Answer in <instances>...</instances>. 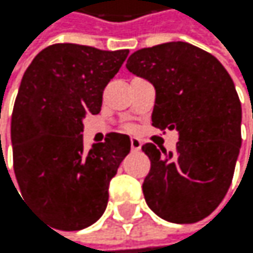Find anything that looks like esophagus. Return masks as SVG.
<instances>
[{
	"mask_svg": "<svg viewBox=\"0 0 253 253\" xmlns=\"http://www.w3.org/2000/svg\"><path fill=\"white\" fill-rule=\"evenodd\" d=\"M141 147H142V142L138 138H132L130 139V149H132V152H138V150H141Z\"/></svg>",
	"mask_w": 253,
	"mask_h": 253,
	"instance_id": "esophagus-1",
	"label": "esophagus"
}]
</instances>
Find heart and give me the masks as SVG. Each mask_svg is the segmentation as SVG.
<instances>
[{
    "instance_id": "b5f03b06",
    "label": "heart",
    "mask_w": 253,
    "mask_h": 253,
    "mask_svg": "<svg viewBox=\"0 0 253 253\" xmlns=\"http://www.w3.org/2000/svg\"><path fill=\"white\" fill-rule=\"evenodd\" d=\"M130 129H132V127H130Z\"/></svg>"
}]
</instances>
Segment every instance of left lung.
<instances>
[{
  "mask_svg": "<svg viewBox=\"0 0 253 253\" xmlns=\"http://www.w3.org/2000/svg\"><path fill=\"white\" fill-rule=\"evenodd\" d=\"M126 68L155 84L152 126L176 129L174 152L149 142L144 199L161 218L196 223L225 199L241 145V104L228 71L212 54L187 42L135 51Z\"/></svg>",
  "mask_w": 253,
  "mask_h": 253,
  "instance_id": "left-lung-1",
  "label": "left lung"
}]
</instances>
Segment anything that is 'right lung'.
Listing matches in <instances>:
<instances>
[{"mask_svg": "<svg viewBox=\"0 0 253 253\" xmlns=\"http://www.w3.org/2000/svg\"><path fill=\"white\" fill-rule=\"evenodd\" d=\"M127 54L54 43L24 73L12 114L13 170L22 197L56 229L79 231L103 215L109 182L130 152L127 135L108 133L91 150L82 136L83 118L100 112Z\"/></svg>", "mask_w": 253, "mask_h": 253, "instance_id": "obj_1", "label": "right lung"}]
</instances>
